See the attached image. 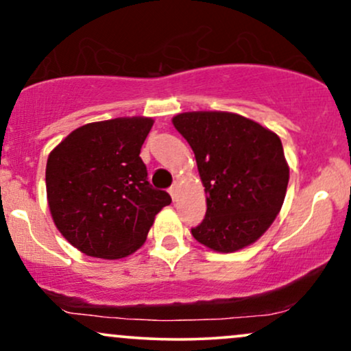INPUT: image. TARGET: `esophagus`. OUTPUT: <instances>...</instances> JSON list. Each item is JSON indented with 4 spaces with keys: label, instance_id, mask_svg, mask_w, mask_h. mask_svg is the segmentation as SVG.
Segmentation results:
<instances>
[{
    "label": "esophagus",
    "instance_id": "1",
    "mask_svg": "<svg viewBox=\"0 0 351 351\" xmlns=\"http://www.w3.org/2000/svg\"><path fill=\"white\" fill-rule=\"evenodd\" d=\"M169 193H171V197H172V200H177V195H179V182H176L171 185V189H169Z\"/></svg>",
    "mask_w": 351,
    "mask_h": 351
}]
</instances>
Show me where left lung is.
<instances>
[{"label":"left lung","mask_w":351,"mask_h":351,"mask_svg":"<svg viewBox=\"0 0 351 351\" xmlns=\"http://www.w3.org/2000/svg\"><path fill=\"white\" fill-rule=\"evenodd\" d=\"M172 123L193 149L206 193L205 219L192 236L224 254L252 244L287 195L289 167L278 135L231 112H185Z\"/></svg>","instance_id":"8db88e82"}]
</instances>
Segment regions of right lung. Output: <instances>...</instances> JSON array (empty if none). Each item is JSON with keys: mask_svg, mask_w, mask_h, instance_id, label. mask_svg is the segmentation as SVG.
<instances>
[{"mask_svg": "<svg viewBox=\"0 0 351 351\" xmlns=\"http://www.w3.org/2000/svg\"><path fill=\"white\" fill-rule=\"evenodd\" d=\"M153 119L120 117L71 132L47 161V198L55 226L77 250L122 258L146 241L171 195L153 189L140 151Z\"/></svg>", "mask_w": 351, "mask_h": 351, "instance_id": "obj_1", "label": "right lung"}]
</instances>
